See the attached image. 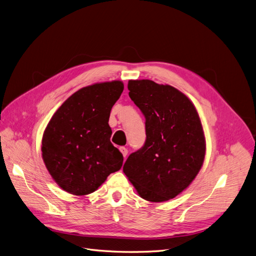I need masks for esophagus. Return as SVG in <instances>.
Returning <instances> with one entry per match:
<instances>
[{
    "instance_id": "obj_1",
    "label": "esophagus",
    "mask_w": 256,
    "mask_h": 256,
    "mask_svg": "<svg viewBox=\"0 0 256 256\" xmlns=\"http://www.w3.org/2000/svg\"><path fill=\"white\" fill-rule=\"evenodd\" d=\"M120 151H121V153L123 154V156L126 158L127 155H128V150L125 148V146H121L120 148Z\"/></svg>"
}]
</instances>
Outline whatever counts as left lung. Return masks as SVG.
Masks as SVG:
<instances>
[{
  "mask_svg": "<svg viewBox=\"0 0 256 256\" xmlns=\"http://www.w3.org/2000/svg\"><path fill=\"white\" fill-rule=\"evenodd\" d=\"M129 97L146 118L144 146L129 155L123 172L140 196L162 202L182 193L200 172L206 138L191 100L170 84L128 82Z\"/></svg>",
  "mask_w": 256,
  "mask_h": 256,
  "instance_id": "1",
  "label": "left lung"
}]
</instances>
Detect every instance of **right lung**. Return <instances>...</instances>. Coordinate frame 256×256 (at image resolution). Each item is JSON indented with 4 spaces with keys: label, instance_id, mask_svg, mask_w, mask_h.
Instances as JSON below:
<instances>
[{
    "label": "right lung",
    "instance_id": "right-lung-1",
    "mask_svg": "<svg viewBox=\"0 0 256 256\" xmlns=\"http://www.w3.org/2000/svg\"><path fill=\"white\" fill-rule=\"evenodd\" d=\"M123 90L120 80L84 86L58 108L45 128L42 159L66 192L92 193L122 168L123 155L110 142L108 120Z\"/></svg>",
    "mask_w": 256,
    "mask_h": 256
}]
</instances>
